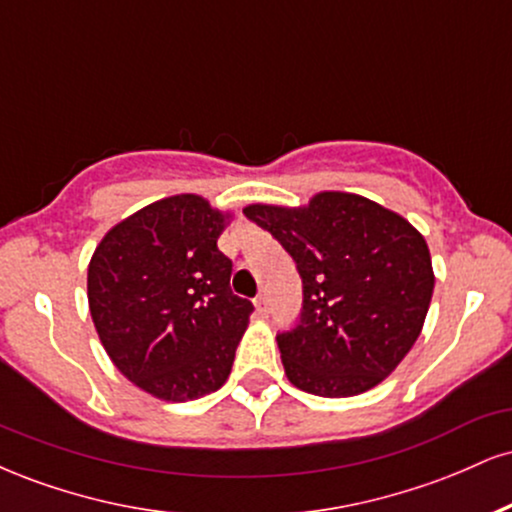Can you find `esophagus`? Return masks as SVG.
<instances>
[{
	"label": "esophagus",
	"instance_id": "obj_1",
	"mask_svg": "<svg viewBox=\"0 0 512 512\" xmlns=\"http://www.w3.org/2000/svg\"><path fill=\"white\" fill-rule=\"evenodd\" d=\"M255 310H257V315H260V317H267L269 315L267 296H257L255 298Z\"/></svg>",
	"mask_w": 512,
	"mask_h": 512
}]
</instances>
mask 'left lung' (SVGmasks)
<instances>
[{
	"label": "left lung",
	"instance_id": "left-lung-1",
	"mask_svg": "<svg viewBox=\"0 0 512 512\" xmlns=\"http://www.w3.org/2000/svg\"><path fill=\"white\" fill-rule=\"evenodd\" d=\"M243 211L284 245L303 279L301 322L276 337L289 383L317 397H354L383 383L424 330L436 286L426 238L354 192Z\"/></svg>",
	"mask_w": 512,
	"mask_h": 512
}]
</instances>
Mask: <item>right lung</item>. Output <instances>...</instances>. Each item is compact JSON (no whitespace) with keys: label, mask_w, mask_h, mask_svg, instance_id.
I'll return each instance as SVG.
<instances>
[{"label":"right lung","mask_w":512,"mask_h":512,"mask_svg":"<svg viewBox=\"0 0 512 512\" xmlns=\"http://www.w3.org/2000/svg\"><path fill=\"white\" fill-rule=\"evenodd\" d=\"M231 221L202 195H173L115 223L93 250V327L146 395L190 402L231 375L252 315V303L233 296V264L216 245Z\"/></svg>","instance_id":"1"}]
</instances>
